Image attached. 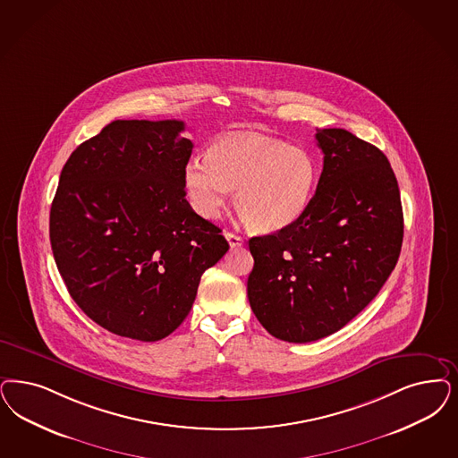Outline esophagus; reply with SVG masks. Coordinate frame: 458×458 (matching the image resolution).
<instances>
[{
	"instance_id": "1",
	"label": "esophagus",
	"mask_w": 458,
	"mask_h": 458,
	"mask_svg": "<svg viewBox=\"0 0 458 458\" xmlns=\"http://www.w3.org/2000/svg\"><path fill=\"white\" fill-rule=\"evenodd\" d=\"M225 238L228 240L230 247H242L243 245V238L238 237V235L232 233V232H225Z\"/></svg>"
}]
</instances>
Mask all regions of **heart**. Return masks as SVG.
I'll return each instance as SVG.
<instances>
[{
	"instance_id": "b5f03b06",
	"label": "heart",
	"mask_w": 458,
	"mask_h": 458,
	"mask_svg": "<svg viewBox=\"0 0 458 458\" xmlns=\"http://www.w3.org/2000/svg\"><path fill=\"white\" fill-rule=\"evenodd\" d=\"M318 162L301 147L233 133L208 148L206 158H191L184 188L203 218H216L235 190V206L255 232H276L302 216L313 199Z\"/></svg>"
}]
</instances>
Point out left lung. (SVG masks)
I'll return each mask as SVG.
<instances>
[{
  "mask_svg": "<svg viewBox=\"0 0 458 458\" xmlns=\"http://www.w3.org/2000/svg\"><path fill=\"white\" fill-rule=\"evenodd\" d=\"M323 173L302 216L252 237L247 294L272 336L308 344L344 328L377 296L403 245V206L387 157L344 128L316 130Z\"/></svg>",
  "mask_w": 458,
  "mask_h": 458,
  "instance_id": "8db88e82",
  "label": "left lung"
}]
</instances>
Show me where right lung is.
I'll use <instances>...</instances> for the list:
<instances>
[{"instance_id": "add662e5", "label": "right lung", "mask_w": 458, "mask_h": 458, "mask_svg": "<svg viewBox=\"0 0 458 458\" xmlns=\"http://www.w3.org/2000/svg\"><path fill=\"white\" fill-rule=\"evenodd\" d=\"M179 120H114L64 165L50 245L64 284L105 330L165 338L230 245L186 201L192 142Z\"/></svg>"}]
</instances>
